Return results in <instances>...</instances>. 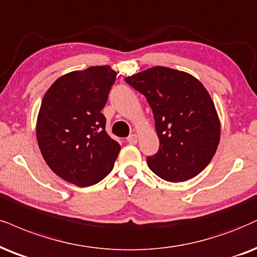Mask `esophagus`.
Segmentation results:
<instances>
[{"instance_id":"esophagus-1","label":"esophagus","mask_w":257,"mask_h":257,"mask_svg":"<svg viewBox=\"0 0 257 257\" xmlns=\"http://www.w3.org/2000/svg\"><path fill=\"white\" fill-rule=\"evenodd\" d=\"M127 142L130 144H137L138 142V136L136 134H132L130 137H127Z\"/></svg>"}]
</instances>
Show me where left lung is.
Returning a JSON list of instances; mask_svg holds the SVG:
<instances>
[{
    "mask_svg": "<svg viewBox=\"0 0 257 257\" xmlns=\"http://www.w3.org/2000/svg\"><path fill=\"white\" fill-rule=\"evenodd\" d=\"M125 81L147 97L160 149L148 166L161 179L181 182L202 172L216 154L220 121L210 94L185 71L155 66Z\"/></svg>",
    "mask_w": 257,
    "mask_h": 257,
    "instance_id": "1",
    "label": "left lung"
}]
</instances>
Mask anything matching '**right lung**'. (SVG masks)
Listing matches in <instances>:
<instances>
[{
    "label": "right lung",
    "mask_w": 257,
    "mask_h": 257,
    "mask_svg": "<svg viewBox=\"0 0 257 257\" xmlns=\"http://www.w3.org/2000/svg\"><path fill=\"white\" fill-rule=\"evenodd\" d=\"M115 77L108 65L69 72L53 82L41 101V155L53 173L78 187L100 182L118 157L120 145L107 135L101 113Z\"/></svg>",
    "instance_id": "obj_1"
}]
</instances>
